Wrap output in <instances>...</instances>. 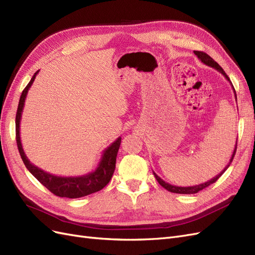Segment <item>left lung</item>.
Returning <instances> with one entry per match:
<instances>
[{"mask_svg": "<svg viewBox=\"0 0 255 255\" xmlns=\"http://www.w3.org/2000/svg\"><path fill=\"white\" fill-rule=\"evenodd\" d=\"M194 53L196 54L197 55V57L202 61V63L204 64V65H206V66H208V67H211V68H214V69H216V70H217L218 72H220L223 76H225V78L230 82V79H229V76L227 75V73L223 71V69L216 63V61L210 56V55H207L206 53H204V52H200V51H194ZM231 83V82H230ZM232 87H233V85H232ZM233 90H234V94H235V89H234V87H233ZM235 98H236V94H235ZM236 101H237V99H236ZM236 148H237V139H236V143H235V148H234V151H233V154H232V156H231V159H230V161H229V164L225 167V169H223V170L219 173V174H217L216 176H214L213 179H211L210 181H207V182H205V183H202V184H199V185H194V186H187V187H182V186H174V185H171V184H169V183H167V182H165L164 180H161L160 177L153 171V174H154V176H155V179L157 180V182L159 183V185L160 186H163L165 189H167L168 191H170V192H174V194H185V195H191V194H197V192H199L200 190H202V189H204V188H206L207 186H210L211 184H213V183H215L216 181H217L219 177L223 174V172H225L227 169L229 168V166L231 165V163H232V160H233V158H234V155H235V153H236Z\"/></svg>", "mask_w": 255, "mask_h": 255, "instance_id": "left-lung-1", "label": "left lung"}]
</instances>
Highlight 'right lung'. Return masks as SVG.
Listing matches in <instances>:
<instances>
[{
    "instance_id": "add662e5",
    "label": "right lung",
    "mask_w": 255,
    "mask_h": 255,
    "mask_svg": "<svg viewBox=\"0 0 255 255\" xmlns=\"http://www.w3.org/2000/svg\"><path fill=\"white\" fill-rule=\"evenodd\" d=\"M39 71H37L32 80L29 81L27 86L23 90L20 97V101L16 115V139L19 153L21 158L24 163L27 170L32 173L36 179L39 181L44 187H47L52 194L61 198H81L94 194L104 188L111 181L116 168V158L121 143V137H118L110 146L103 151V154L100 159L98 167L92 172L80 176H58L49 172H45L42 169L30 163L27 156L25 155L24 150L22 148L21 137H20V121L22 117L23 107H24L25 99L27 92L34 83L36 75Z\"/></svg>"
}]
</instances>
